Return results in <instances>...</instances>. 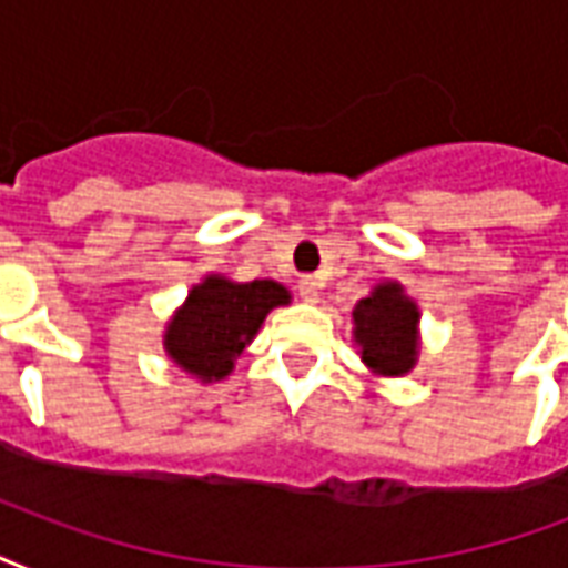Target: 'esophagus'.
<instances>
[{
  "instance_id": "esophagus-1",
  "label": "esophagus",
  "mask_w": 568,
  "mask_h": 568,
  "mask_svg": "<svg viewBox=\"0 0 568 568\" xmlns=\"http://www.w3.org/2000/svg\"><path fill=\"white\" fill-rule=\"evenodd\" d=\"M297 294H301V301L318 303L321 301V285L315 283L312 276H306V280H301V283H297Z\"/></svg>"
}]
</instances>
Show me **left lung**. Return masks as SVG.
Returning <instances> with one entry per match:
<instances>
[{"label": "left lung", "instance_id": "8db88e82", "mask_svg": "<svg viewBox=\"0 0 568 568\" xmlns=\"http://www.w3.org/2000/svg\"><path fill=\"white\" fill-rule=\"evenodd\" d=\"M354 345L374 377H404L422 354V310L397 280H379L354 306Z\"/></svg>", "mask_w": 568, "mask_h": 568}]
</instances>
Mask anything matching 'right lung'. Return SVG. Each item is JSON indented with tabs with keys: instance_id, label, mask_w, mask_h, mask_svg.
<instances>
[{
	"instance_id": "1",
	"label": "right lung",
	"mask_w": 568,
	"mask_h": 568,
	"mask_svg": "<svg viewBox=\"0 0 568 568\" xmlns=\"http://www.w3.org/2000/svg\"><path fill=\"white\" fill-rule=\"evenodd\" d=\"M285 303H292V292L276 280L235 283L223 274H205L164 324V354L189 377L217 383L230 377L267 312Z\"/></svg>"
}]
</instances>
